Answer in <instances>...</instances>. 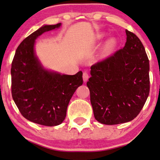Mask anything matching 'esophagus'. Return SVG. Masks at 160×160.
<instances>
[{"instance_id":"obj_1","label":"esophagus","mask_w":160,"mask_h":160,"mask_svg":"<svg viewBox=\"0 0 160 160\" xmlns=\"http://www.w3.org/2000/svg\"><path fill=\"white\" fill-rule=\"evenodd\" d=\"M88 78H89L88 74L86 72H83V75H82L83 81H84V82H86V81L88 80Z\"/></svg>"}]
</instances>
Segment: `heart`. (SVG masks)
Returning a JSON list of instances; mask_svg holds the SVG:
<instances>
[{
	"label": "heart",
	"mask_w": 160,
	"mask_h": 160,
	"mask_svg": "<svg viewBox=\"0 0 160 160\" xmlns=\"http://www.w3.org/2000/svg\"><path fill=\"white\" fill-rule=\"evenodd\" d=\"M102 37H103V35L101 36V38ZM117 46H118V40L114 37L109 38L103 44L102 53L103 56L109 55L113 52Z\"/></svg>",
	"instance_id": "obj_1"
}]
</instances>
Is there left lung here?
<instances>
[{
  "instance_id": "1",
  "label": "left lung",
  "mask_w": 160,
  "mask_h": 160,
  "mask_svg": "<svg viewBox=\"0 0 160 160\" xmlns=\"http://www.w3.org/2000/svg\"><path fill=\"white\" fill-rule=\"evenodd\" d=\"M124 48L92 65L87 82L98 122L117 125L140 113L149 94V61L142 42L125 30Z\"/></svg>"
}]
</instances>
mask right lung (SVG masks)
I'll use <instances>...</instances> for the list:
<instances>
[{"mask_svg":"<svg viewBox=\"0 0 160 160\" xmlns=\"http://www.w3.org/2000/svg\"><path fill=\"white\" fill-rule=\"evenodd\" d=\"M62 23L43 25L27 37L12 61V98L27 120L46 126L58 125L76 89L82 85V72L64 75L45 69L35 54V40L42 33L58 29Z\"/></svg>","mask_w":160,"mask_h":160,"instance_id":"1","label":"right lung"}]
</instances>
